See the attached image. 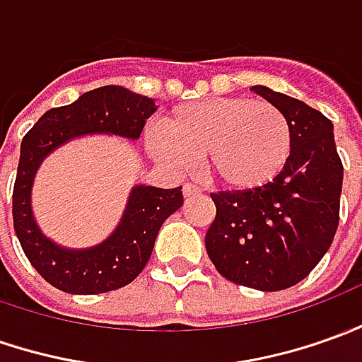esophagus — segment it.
Masks as SVG:
<instances>
[{"label": "esophagus", "mask_w": 362, "mask_h": 362, "mask_svg": "<svg viewBox=\"0 0 362 362\" xmlns=\"http://www.w3.org/2000/svg\"><path fill=\"white\" fill-rule=\"evenodd\" d=\"M200 186H196V184H192V182H186V184L182 186L184 198H192V196H196V194H200Z\"/></svg>", "instance_id": "obj_1"}]
</instances>
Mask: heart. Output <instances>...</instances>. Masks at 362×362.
<instances>
[{
  "instance_id": "heart-1",
  "label": "heart",
  "mask_w": 362,
  "mask_h": 362,
  "mask_svg": "<svg viewBox=\"0 0 362 362\" xmlns=\"http://www.w3.org/2000/svg\"><path fill=\"white\" fill-rule=\"evenodd\" d=\"M152 156L172 168L202 158V170L218 186L252 190L284 170L291 129L284 112L265 100L206 98L170 110L150 132Z\"/></svg>"
}]
</instances>
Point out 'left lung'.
Wrapping results in <instances>:
<instances>
[{"label": "left lung", "instance_id": "obj_1", "mask_svg": "<svg viewBox=\"0 0 362 362\" xmlns=\"http://www.w3.org/2000/svg\"><path fill=\"white\" fill-rule=\"evenodd\" d=\"M253 93L284 112L291 152L284 170L259 188L214 192L216 218L206 252L228 281L281 291L315 267L339 226L343 162L333 122L301 100L255 85Z\"/></svg>", "mask_w": 362, "mask_h": 362}]
</instances>
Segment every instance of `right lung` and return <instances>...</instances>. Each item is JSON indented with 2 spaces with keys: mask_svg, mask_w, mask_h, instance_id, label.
Returning <instances> with one entry per match:
<instances>
[{
  "mask_svg": "<svg viewBox=\"0 0 362 362\" xmlns=\"http://www.w3.org/2000/svg\"><path fill=\"white\" fill-rule=\"evenodd\" d=\"M154 110L152 98L107 85L81 95L73 105L47 110L23 136L13 186V228L27 259L47 284L65 293H107L134 281L148 264L160 226L184 202L182 186H134L117 230L88 250L59 247L41 233L31 212V186L51 150L90 132L139 139Z\"/></svg>",
  "mask_w": 362,
  "mask_h": 362,
  "instance_id": "right-lung-1",
  "label": "right lung"
}]
</instances>
